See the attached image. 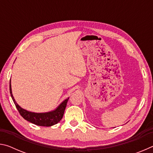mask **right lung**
<instances>
[{"mask_svg":"<svg viewBox=\"0 0 153 153\" xmlns=\"http://www.w3.org/2000/svg\"><path fill=\"white\" fill-rule=\"evenodd\" d=\"M9 90L10 94H11L12 99L15 103V107L17 108L20 115H22L23 118H24L25 120L30 121V122L37 126L50 127L59 123V121L61 120V119L63 118L64 111L65 109L67 102L68 101L69 98L62 102L61 104L58 106V107L54 111L46 113H33L24 109V108L21 107L16 102V101H15L13 96L12 94L11 81H10Z\"/></svg>","mask_w":153,"mask_h":153,"instance_id":"1","label":"right lung"}]
</instances>
